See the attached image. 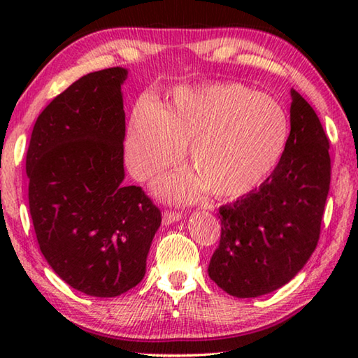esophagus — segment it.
Segmentation results:
<instances>
[{
  "mask_svg": "<svg viewBox=\"0 0 358 358\" xmlns=\"http://www.w3.org/2000/svg\"><path fill=\"white\" fill-rule=\"evenodd\" d=\"M181 217H183V215L177 213V211H164V215H162V224L169 226L172 222H178Z\"/></svg>",
  "mask_w": 358,
  "mask_h": 358,
  "instance_id": "esophagus-1",
  "label": "esophagus"
}]
</instances>
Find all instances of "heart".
Instances as JSON below:
<instances>
[{
  "label": "heart",
  "mask_w": 358,
  "mask_h": 358,
  "mask_svg": "<svg viewBox=\"0 0 358 358\" xmlns=\"http://www.w3.org/2000/svg\"><path fill=\"white\" fill-rule=\"evenodd\" d=\"M290 137L287 112L275 98L235 82L178 88L166 108L143 98L126 129L131 173L145 181L173 166L185 147L192 169L167 175L155 189L172 202L251 192L273 173Z\"/></svg>",
  "instance_id": "b5f03b06"
}]
</instances>
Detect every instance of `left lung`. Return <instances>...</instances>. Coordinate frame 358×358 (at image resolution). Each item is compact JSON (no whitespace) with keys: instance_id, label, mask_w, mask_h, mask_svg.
Returning a JSON list of instances; mask_svg holds the SVG:
<instances>
[{"instance_id":"obj_1","label":"left lung","mask_w":358,"mask_h":358,"mask_svg":"<svg viewBox=\"0 0 358 358\" xmlns=\"http://www.w3.org/2000/svg\"><path fill=\"white\" fill-rule=\"evenodd\" d=\"M290 137L273 173L224 205L208 276L229 295L254 299L287 284L319 241L330 189L329 138L313 107L290 90Z\"/></svg>"}]
</instances>
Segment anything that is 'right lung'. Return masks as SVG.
<instances>
[{
    "instance_id": "1",
    "label": "right lung",
    "mask_w": 358,
    "mask_h": 358,
    "mask_svg": "<svg viewBox=\"0 0 358 358\" xmlns=\"http://www.w3.org/2000/svg\"><path fill=\"white\" fill-rule=\"evenodd\" d=\"M128 69L78 78L36 120L27 153L29 213L41 252L80 292L110 299L143 280L161 211L124 186Z\"/></svg>"
}]
</instances>
